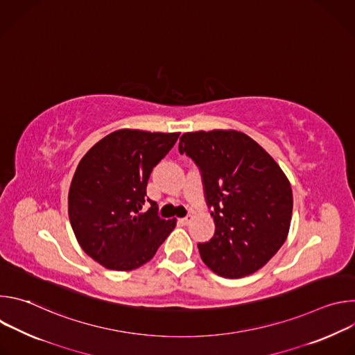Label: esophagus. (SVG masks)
<instances>
[{
    "instance_id": "1",
    "label": "esophagus",
    "mask_w": 355,
    "mask_h": 355,
    "mask_svg": "<svg viewBox=\"0 0 355 355\" xmlns=\"http://www.w3.org/2000/svg\"><path fill=\"white\" fill-rule=\"evenodd\" d=\"M191 220H192V216H191V215H187L185 218H181V219H180V222H181L182 225H188Z\"/></svg>"
}]
</instances>
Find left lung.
I'll return each instance as SVG.
<instances>
[{"mask_svg":"<svg viewBox=\"0 0 355 355\" xmlns=\"http://www.w3.org/2000/svg\"><path fill=\"white\" fill-rule=\"evenodd\" d=\"M180 153L199 167L215 234L198 250L215 274L241 278L264 267L285 243L291 184L267 151L237 130L188 132Z\"/></svg>","mask_w":355,"mask_h":355,"instance_id":"left-lung-1","label":"left lung"}]
</instances>
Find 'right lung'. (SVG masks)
<instances>
[{"label":"right lung","mask_w":355,"mask_h":355,"mask_svg":"<svg viewBox=\"0 0 355 355\" xmlns=\"http://www.w3.org/2000/svg\"><path fill=\"white\" fill-rule=\"evenodd\" d=\"M180 133L119 129L95 143L78 163L69 191V218L81 248L108 270L132 271L155 257L174 230L146 196L153 168ZM148 200L150 208L142 211Z\"/></svg>","instance_id":"obj_1"}]
</instances>
